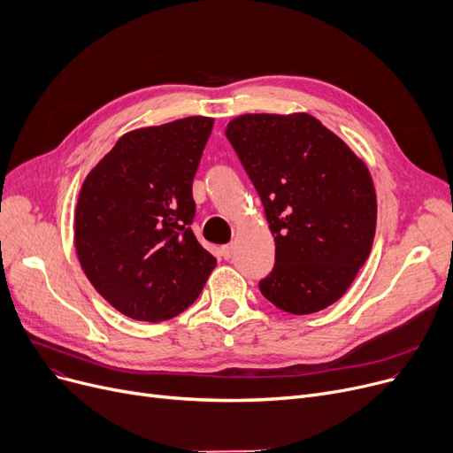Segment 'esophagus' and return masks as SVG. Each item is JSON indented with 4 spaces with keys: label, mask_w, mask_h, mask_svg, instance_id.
Returning a JSON list of instances; mask_svg holds the SVG:
<instances>
[{
    "label": "esophagus",
    "mask_w": 453,
    "mask_h": 453,
    "mask_svg": "<svg viewBox=\"0 0 453 453\" xmlns=\"http://www.w3.org/2000/svg\"><path fill=\"white\" fill-rule=\"evenodd\" d=\"M221 256L225 257V260H230V257L234 256V245H223L221 247Z\"/></svg>",
    "instance_id": "esophagus-1"
}]
</instances>
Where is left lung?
Returning <instances> with one entry per match:
<instances>
[{
  "instance_id": "left-lung-1",
  "label": "left lung",
  "mask_w": 453,
  "mask_h": 453,
  "mask_svg": "<svg viewBox=\"0 0 453 453\" xmlns=\"http://www.w3.org/2000/svg\"><path fill=\"white\" fill-rule=\"evenodd\" d=\"M260 196L276 262L262 295L293 315L325 310L347 293L376 232L371 171L306 112L243 114L226 125Z\"/></svg>"
}]
</instances>
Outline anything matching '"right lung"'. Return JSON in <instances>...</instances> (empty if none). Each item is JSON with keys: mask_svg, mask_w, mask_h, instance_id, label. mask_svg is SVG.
Segmentation results:
<instances>
[{"mask_svg": "<svg viewBox=\"0 0 453 453\" xmlns=\"http://www.w3.org/2000/svg\"><path fill=\"white\" fill-rule=\"evenodd\" d=\"M213 119L189 116L123 134L84 179L75 250L97 293L134 320L177 317L218 260L191 230L193 177Z\"/></svg>", "mask_w": 453, "mask_h": 453, "instance_id": "1", "label": "right lung"}]
</instances>
